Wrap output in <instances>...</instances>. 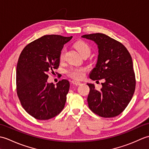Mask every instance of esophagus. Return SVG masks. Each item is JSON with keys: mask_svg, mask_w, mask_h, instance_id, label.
Returning <instances> with one entry per match:
<instances>
[{"mask_svg": "<svg viewBox=\"0 0 149 149\" xmlns=\"http://www.w3.org/2000/svg\"><path fill=\"white\" fill-rule=\"evenodd\" d=\"M72 83L73 84H75V85H81L82 83H81V82H79V81H75V80H74V81H72Z\"/></svg>", "mask_w": 149, "mask_h": 149, "instance_id": "34e87169", "label": "esophagus"}]
</instances>
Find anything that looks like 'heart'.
I'll return each instance as SVG.
<instances>
[{
    "label": "heart",
    "mask_w": 149,
    "mask_h": 149,
    "mask_svg": "<svg viewBox=\"0 0 149 149\" xmlns=\"http://www.w3.org/2000/svg\"><path fill=\"white\" fill-rule=\"evenodd\" d=\"M74 46L81 56L86 52H90V47L83 41H79L75 43ZM64 54L65 50H63L59 56V59L61 61L64 58ZM86 71V69L84 68H72L67 71V74L70 77L75 79H81L84 77Z\"/></svg>",
    "instance_id": "heart-1"
}]
</instances>
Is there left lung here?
<instances>
[{"mask_svg": "<svg viewBox=\"0 0 149 149\" xmlns=\"http://www.w3.org/2000/svg\"><path fill=\"white\" fill-rule=\"evenodd\" d=\"M82 38L93 41L99 49L97 62L90 73L93 81L104 79L100 91L90 87L88 104L92 111L104 118L119 115L132 99L136 79L132 60L127 49L118 41L102 33L85 34ZM97 82V81H96Z\"/></svg>", "mask_w": 149, "mask_h": 149, "instance_id": "obj_1", "label": "left lung"}]
</instances>
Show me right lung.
<instances>
[{"label":"right lung","instance_id":"right-lung-1","mask_svg":"<svg viewBox=\"0 0 149 149\" xmlns=\"http://www.w3.org/2000/svg\"><path fill=\"white\" fill-rule=\"evenodd\" d=\"M72 36L45 35L25 47L17 66V91L24 109L38 120H49L64 108L70 83H49L48 73L59 67V56Z\"/></svg>","mask_w":149,"mask_h":149}]
</instances>
